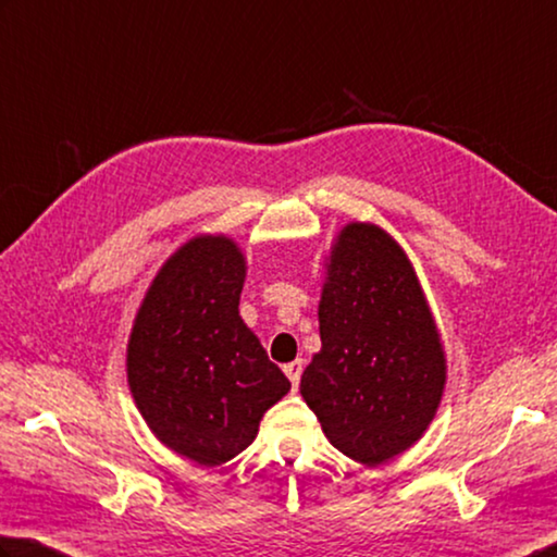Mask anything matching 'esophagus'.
Here are the masks:
<instances>
[{
	"instance_id": "1",
	"label": "esophagus",
	"mask_w": 557,
	"mask_h": 557,
	"mask_svg": "<svg viewBox=\"0 0 557 557\" xmlns=\"http://www.w3.org/2000/svg\"><path fill=\"white\" fill-rule=\"evenodd\" d=\"M301 370H305V362H301V360H295V362H289V366H285V375H287L289 382H292V389L299 387Z\"/></svg>"
}]
</instances>
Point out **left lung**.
<instances>
[{"mask_svg": "<svg viewBox=\"0 0 557 557\" xmlns=\"http://www.w3.org/2000/svg\"><path fill=\"white\" fill-rule=\"evenodd\" d=\"M319 333L299 392L331 446L368 468L411 448L443 399L446 350L417 270L377 224L333 240Z\"/></svg>", "mask_w": 557, "mask_h": 557, "instance_id": "obj_1", "label": "left lung"}]
</instances>
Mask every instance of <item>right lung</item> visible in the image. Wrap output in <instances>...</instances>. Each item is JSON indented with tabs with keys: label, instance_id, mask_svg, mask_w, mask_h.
I'll return each mask as SVG.
<instances>
[{
	"label": "right lung",
	"instance_id": "1",
	"mask_svg": "<svg viewBox=\"0 0 557 557\" xmlns=\"http://www.w3.org/2000/svg\"><path fill=\"white\" fill-rule=\"evenodd\" d=\"M246 256L224 234H197L170 256L136 311L128 387L153 436L205 468L236 458L289 392L238 313Z\"/></svg>",
	"mask_w": 557,
	"mask_h": 557
}]
</instances>
